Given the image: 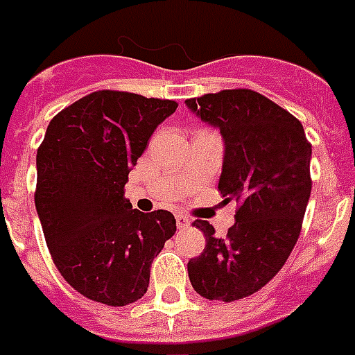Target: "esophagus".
I'll return each mask as SVG.
<instances>
[{
	"label": "esophagus",
	"instance_id": "1",
	"mask_svg": "<svg viewBox=\"0 0 355 355\" xmlns=\"http://www.w3.org/2000/svg\"><path fill=\"white\" fill-rule=\"evenodd\" d=\"M189 223H191V221H189L188 216H184V214H177V225H178V229H188Z\"/></svg>",
	"mask_w": 355,
	"mask_h": 355
}]
</instances>
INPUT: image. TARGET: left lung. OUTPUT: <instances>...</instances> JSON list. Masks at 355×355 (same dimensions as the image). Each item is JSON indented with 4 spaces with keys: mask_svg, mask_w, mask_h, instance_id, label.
Listing matches in <instances>:
<instances>
[{
    "mask_svg": "<svg viewBox=\"0 0 355 355\" xmlns=\"http://www.w3.org/2000/svg\"><path fill=\"white\" fill-rule=\"evenodd\" d=\"M186 105L220 128L225 156L218 188L238 202L225 238H216L208 221H193L207 245L188 262L189 281L207 300L234 302L274 279L296 245L313 184L311 143L294 115L251 89L202 94Z\"/></svg>",
    "mask_w": 355,
    "mask_h": 355,
    "instance_id": "obj_1",
    "label": "left lung"
}]
</instances>
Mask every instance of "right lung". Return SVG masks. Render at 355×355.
I'll list each match as a JSON object with an SVG mask.
<instances>
[{"label":"right lung","instance_id":"right-lung-1","mask_svg":"<svg viewBox=\"0 0 355 355\" xmlns=\"http://www.w3.org/2000/svg\"><path fill=\"white\" fill-rule=\"evenodd\" d=\"M178 104L94 91L51 119L37 150L35 207L53 264L74 291L123 307L147 292L150 264L177 231L167 210L124 197L130 169Z\"/></svg>","mask_w":355,"mask_h":355}]
</instances>
